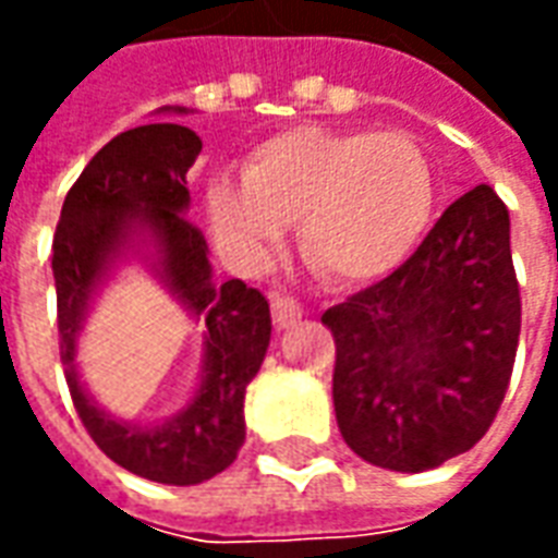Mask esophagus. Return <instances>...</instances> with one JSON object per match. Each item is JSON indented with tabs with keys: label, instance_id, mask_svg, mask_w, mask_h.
Returning a JSON list of instances; mask_svg holds the SVG:
<instances>
[{
	"label": "esophagus",
	"instance_id": "1",
	"mask_svg": "<svg viewBox=\"0 0 558 558\" xmlns=\"http://www.w3.org/2000/svg\"><path fill=\"white\" fill-rule=\"evenodd\" d=\"M304 316V307L290 295H271V319L278 328H292Z\"/></svg>",
	"mask_w": 558,
	"mask_h": 558
}]
</instances>
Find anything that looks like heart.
Returning <instances> with one entry per match:
<instances>
[{
    "instance_id": "obj_1",
    "label": "heart",
    "mask_w": 558,
    "mask_h": 558,
    "mask_svg": "<svg viewBox=\"0 0 558 558\" xmlns=\"http://www.w3.org/2000/svg\"><path fill=\"white\" fill-rule=\"evenodd\" d=\"M433 170L403 134L299 125L251 151L242 182L208 191V218L235 254L259 256L295 223L299 254L331 283L398 268L427 230Z\"/></svg>"
}]
</instances>
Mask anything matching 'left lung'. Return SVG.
<instances>
[{
	"label": "left lung",
	"mask_w": 558,
	"mask_h": 558,
	"mask_svg": "<svg viewBox=\"0 0 558 558\" xmlns=\"http://www.w3.org/2000/svg\"><path fill=\"white\" fill-rule=\"evenodd\" d=\"M335 415L374 466L424 472L490 430L514 371L520 287L511 220L490 184L445 208L418 251L323 314Z\"/></svg>",
	"instance_id": "8db88e82"
}]
</instances>
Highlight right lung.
Returning a JSON list of instances; mask_svg holds the SVG:
<instances>
[{"label": "right lung", "mask_w": 558, "mask_h": 558, "mask_svg": "<svg viewBox=\"0 0 558 558\" xmlns=\"http://www.w3.org/2000/svg\"><path fill=\"white\" fill-rule=\"evenodd\" d=\"M187 113L184 107H163ZM203 140L158 122L113 137L68 191L53 235L59 352L83 427L113 463L158 484H203L230 466L244 442V391L266 359L271 314L244 280H211L208 244L187 215V170ZM143 255L203 322L204 371L195 398L160 425H131L101 411L76 374V335L90 299L126 254Z\"/></svg>", "instance_id": "right-lung-1"}]
</instances>
